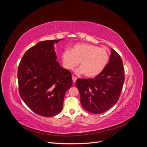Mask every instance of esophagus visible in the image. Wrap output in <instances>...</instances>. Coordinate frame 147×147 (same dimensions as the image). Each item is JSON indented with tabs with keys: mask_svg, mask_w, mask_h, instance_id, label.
Here are the masks:
<instances>
[{
	"mask_svg": "<svg viewBox=\"0 0 147 147\" xmlns=\"http://www.w3.org/2000/svg\"><path fill=\"white\" fill-rule=\"evenodd\" d=\"M76 80H77V78L75 77H72V81H73V82L74 83H75V82H76Z\"/></svg>",
	"mask_w": 147,
	"mask_h": 147,
	"instance_id": "esophagus-1",
	"label": "esophagus"
}]
</instances>
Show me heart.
I'll use <instances>...</instances> for the list:
<instances>
[{
  "label": "heart",
  "mask_w": 147,
  "mask_h": 147,
  "mask_svg": "<svg viewBox=\"0 0 147 147\" xmlns=\"http://www.w3.org/2000/svg\"><path fill=\"white\" fill-rule=\"evenodd\" d=\"M109 53L105 48L88 43H78L72 50L66 49L62 54V59L65 67L72 70L80 62L76 73L88 77H93L100 74L107 65Z\"/></svg>",
  "instance_id": "heart-1"
}]
</instances>
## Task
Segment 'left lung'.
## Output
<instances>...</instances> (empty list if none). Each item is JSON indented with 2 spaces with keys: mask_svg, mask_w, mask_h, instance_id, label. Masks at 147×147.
I'll return each instance as SVG.
<instances>
[{
  "mask_svg": "<svg viewBox=\"0 0 147 147\" xmlns=\"http://www.w3.org/2000/svg\"><path fill=\"white\" fill-rule=\"evenodd\" d=\"M124 82L122 59L111 48L109 62L100 74L94 78L77 80L76 86L83 109L94 114L110 109L118 100Z\"/></svg>",
  "mask_w": 147,
  "mask_h": 147,
  "instance_id": "obj_1",
  "label": "left lung"
}]
</instances>
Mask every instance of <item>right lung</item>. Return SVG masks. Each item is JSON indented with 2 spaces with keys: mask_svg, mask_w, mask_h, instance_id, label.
<instances>
[{
  "mask_svg": "<svg viewBox=\"0 0 147 147\" xmlns=\"http://www.w3.org/2000/svg\"><path fill=\"white\" fill-rule=\"evenodd\" d=\"M62 40L40 42L31 47L18 69L20 97L41 116L53 117L61 112L65 92L72 84L71 73L56 61L54 45Z\"/></svg>",
  "mask_w": 147,
  "mask_h": 147,
  "instance_id": "right-lung-1",
  "label": "right lung"
}]
</instances>
